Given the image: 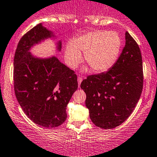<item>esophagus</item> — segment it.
Returning <instances> with one entry per match:
<instances>
[{
  "instance_id": "obj_1",
  "label": "esophagus",
  "mask_w": 157,
  "mask_h": 157,
  "mask_svg": "<svg viewBox=\"0 0 157 157\" xmlns=\"http://www.w3.org/2000/svg\"><path fill=\"white\" fill-rule=\"evenodd\" d=\"M77 81H78V87H80L81 83H82V77H78V78H77Z\"/></svg>"
}]
</instances>
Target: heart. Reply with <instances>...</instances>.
I'll return each mask as SVG.
<instances>
[{
	"instance_id": "b5f03b06",
	"label": "heart",
	"mask_w": 157,
	"mask_h": 157,
	"mask_svg": "<svg viewBox=\"0 0 157 157\" xmlns=\"http://www.w3.org/2000/svg\"><path fill=\"white\" fill-rule=\"evenodd\" d=\"M122 39L117 32L108 31H89L74 38L66 45L64 59L71 68L78 67L85 54V61L94 72L109 70L118 58ZM87 71V68H83Z\"/></svg>"
}]
</instances>
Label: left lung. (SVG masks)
Wrapping results in <instances>:
<instances>
[{"label": "left lung", "mask_w": 157, "mask_h": 157, "mask_svg": "<svg viewBox=\"0 0 157 157\" xmlns=\"http://www.w3.org/2000/svg\"><path fill=\"white\" fill-rule=\"evenodd\" d=\"M122 53L112 68L82 81L85 105L98 127L112 129L129 117L143 88L142 58L136 42L127 31Z\"/></svg>", "instance_id": "obj_1"}]
</instances>
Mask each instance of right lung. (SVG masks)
<instances>
[{
  "mask_svg": "<svg viewBox=\"0 0 157 157\" xmlns=\"http://www.w3.org/2000/svg\"><path fill=\"white\" fill-rule=\"evenodd\" d=\"M47 40H56V50L61 51V40L43 23L21 37L15 53L13 78L16 99L25 114L39 126L54 128L67 120L66 109L78 82L74 71L57 57L43 58L31 52Z\"/></svg>",
  "mask_w": 157,
  "mask_h": 157,
  "instance_id": "obj_1",
  "label": "right lung"
}]
</instances>
